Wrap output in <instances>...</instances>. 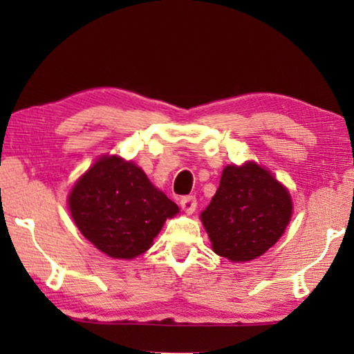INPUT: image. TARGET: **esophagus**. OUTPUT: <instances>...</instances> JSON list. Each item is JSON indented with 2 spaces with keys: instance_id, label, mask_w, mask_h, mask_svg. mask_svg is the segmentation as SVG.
I'll use <instances>...</instances> for the list:
<instances>
[{
  "instance_id": "esophagus-1",
  "label": "esophagus",
  "mask_w": 354,
  "mask_h": 354,
  "mask_svg": "<svg viewBox=\"0 0 354 354\" xmlns=\"http://www.w3.org/2000/svg\"><path fill=\"white\" fill-rule=\"evenodd\" d=\"M179 205H181L184 212L192 214V212H195V209H196V198L195 196H183Z\"/></svg>"
}]
</instances>
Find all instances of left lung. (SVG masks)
<instances>
[{
  "label": "left lung",
  "instance_id": "8db88e82",
  "mask_svg": "<svg viewBox=\"0 0 354 354\" xmlns=\"http://www.w3.org/2000/svg\"><path fill=\"white\" fill-rule=\"evenodd\" d=\"M292 217L289 192L254 162L225 167L201 214L215 253L232 262L256 259L283 236Z\"/></svg>",
  "mask_w": 354,
  "mask_h": 354
}]
</instances>
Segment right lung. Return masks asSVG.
Instances as JSON below:
<instances>
[{
  "label": "right lung",
  "mask_w": 354,
  "mask_h": 354,
  "mask_svg": "<svg viewBox=\"0 0 354 354\" xmlns=\"http://www.w3.org/2000/svg\"><path fill=\"white\" fill-rule=\"evenodd\" d=\"M71 217L82 236L107 256L133 259L151 247L178 206L133 162L104 156L75 184Z\"/></svg>",
  "instance_id": "obj_1"
}]
</instances>
